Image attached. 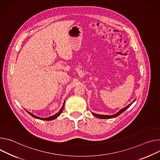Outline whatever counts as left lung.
<instances>
[{
    "label": "left lung",
    "mask_w": 160,
    "mask_h": 160,
    "mask_svg": "<svg viewBox=\"0 0 160 160\" xmlns=\"http://www.w3.org/2000/svg\"><path fill=\"white\" fill-rule=\"evenodd\" d=\"M135 99L132 102V103H130L129 105H128L127 106H126L125 108H122V109H121L120 111H119L116 114H113V115H103V114H95V113H93V112H92V114L93 115V116H95V117H97V118H100V119H111V118H116V117H117V116H118L119 115H120L121 113H122L124 111H125L130 106L135 102Z\"/></svg>",
    "instance_id": "left-lung-1"
}]
</instances>
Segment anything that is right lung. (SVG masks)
Listing matches in <instances>:
<instances>
[{
    "instance_id": "right-lung-1",
    "label": "right lung",
    "mask_w": 160,
    "mask_h": 160,
    "mask_svg": "<svg viewBox=\"0 0 160 160\" xmlns=\"http://www.w3.org/2000/svg\"><path fill=\"white\" fill-rule=\"evenodd\" d=\"M64 104H65V101H64V102H63V106L62 107L61 109L58 111V113H57V114H55V115H52V116H49V117H48V118H40V117H38V116H35V115H34V114H32L31 112H29V111H27V112H28L30 116H32L33 118H35L38 119L44 120V121H51V120H53V119H56L57 118H58V117L60 115V114H61V113L62 112V111H63V108H64Z\"/></svg>"
}]
</instances>
